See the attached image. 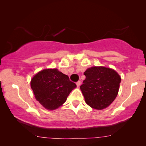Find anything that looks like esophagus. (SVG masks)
<instances>
[{"instance_id": "34e87169", "label": "esophagus", "mask_w": 146, "mask_h": 146, "mask_svg": "<svg viewBox=\"0 0 146 146\" xmlns=\"http://www.w3.org/2000/svg\"><path fill=\"white\" fill-rule=\"evenodd\" d=\"M76 85H77V86H78V87L80 86V85H81V82H80V81L77 82H76Z\"/></svg>"}]
</instances>
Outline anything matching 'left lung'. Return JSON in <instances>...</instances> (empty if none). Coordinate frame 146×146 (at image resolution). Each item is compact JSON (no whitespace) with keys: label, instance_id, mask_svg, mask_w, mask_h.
I'll use <instances>...</instances> for the list:
<instances>
[{"label":"left lung","instance_id":"1","mask_svg":"<svg viewBox=\"0 0 146 146\" xmlns=\"http://www.w3.org/2000/svg\"><path fill=\"white\" fill-rule=\"evenodd\" d=\"M86 79L80 86L86 103L102 110L108 107L118 94L121 78L116 71L104 66H94L84 73Z\"/></svg>","mask_w":146,"mask_h":146}]
</instances>
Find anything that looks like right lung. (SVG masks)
<instances>
[{
  "instance_id": "1",
  "label": "right lung",
  "mask_w": 146,
  "mask_h": 146,
  "mask_svg": "<svg viewBox=\"0 0 146 146\" xmlns=\"http://www.w3.org/2000/svg\"><path fill=\"white\" fill-rule=\"evenodd\" d=\"M31 87L37 101L46 109L55 110L66 102L76 84L68 75L53 68L42 70L35 75Z\"/></svg>"
}]
</instances>
